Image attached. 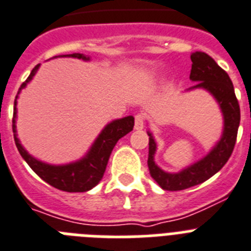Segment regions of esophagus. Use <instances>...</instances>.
<instances>
[{
	"label": "esophagus",
	"instance_id": "34e87169",
	"mask_svg": "<svg viewBox=\"0 0 251 251\" xmlns=\"http://www.w3.org/2000/svg\"><path fill=\"white\" fill-rule=\"evenodd\" d=\"M144 124H146V115L144 113H138L135 115V130H142L144 127Z\"/></svg>",
	"mask_w": 251,
	"mask_h": 251
}]
</instances>
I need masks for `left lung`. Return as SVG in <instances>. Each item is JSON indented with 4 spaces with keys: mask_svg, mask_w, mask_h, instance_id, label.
I'll return each instance as SVG.
<instances>
[{
    "mask_svg": "<svg viewBox=\"0 0 251 251\" xmlns=\"http://www.w3.org/2000/svg\"><path fill=\"white\" fill-rule=\"evenodd\" d=\"M191 60H192V69L189 78L196 83L192 87H189L188 90L205 89L215 98L225 119L223 135L202 160L197 161L182 172L172 174L161 170L154 164V153L157 147L152 134L147 131L150 136V152H148L150 174L161 188L166 191H182L203 183L214 174H217L225 166L228 158L231 157L236 144L238 126H240V105L235 95L232 81L227 72L218 66L215 60L206 52H192Z\"/></svg>",
    "mask_w": 251,
    "mask_h": 251,
    "instance_id": "obj_1",
    "label": "left lung"
}]
</instances>
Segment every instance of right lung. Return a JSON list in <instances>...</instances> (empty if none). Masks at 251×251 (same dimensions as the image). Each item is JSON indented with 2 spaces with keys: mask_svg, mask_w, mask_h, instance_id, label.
<instances>
[{
  "mask_svg": "<svg viewBox=\"0 0 251 251\" xmlns=\"http://www.w3.org/2000/svg\"><path fill=\"white\" fill-rule=\"evenodd\" d=\"M63 56H72V58L82 59V60H90L89 56H85L83 54H75L63 55ZM40 64L34 67L30 72L29 77L25 79V82L22 83L18 95L20 94L22 89L26 86V83L33 78L36 72L38 71ZM14 101V116H13V131H14V140H15L16 148L19 151L20 156L25 160V162L30 166L36 174L40 176L42 180L49 183L55 188L66 192H86L89 189L100 182V179L104 175L105 168H107L108 160L112 153V150L115 148L116 143L121 139L122 136H125L127 132H130L134 127V117L127 116L124 119L115 120L109 122L104 129L101 130L89 152L85 157L81 160L67 165H49L45 164L42 161L36 160L32 157L28 152L20 144L18 136H16V99Z\"/></svg>",
  "mask_w": 251,
  "mask_h": 251,
  "instance_id": "1",
  "label": "right lung"
}]
</instances>
